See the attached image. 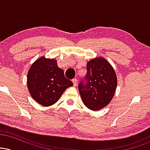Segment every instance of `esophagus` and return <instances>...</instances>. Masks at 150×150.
Segmentation results:
<instances>
[{"mask_svg":"<svg viewBox=\"0 0 150 150\" xmlns=\"http://www.w3.org/2000/svg\"><path fill=\"white\" fill-rule=\"evenodd\" d=\"M72 81H73V85H74V86H76V85H77V79H76V78H74L73 80H72Z\"/></svg>","mask_w":150,"mask_h":150,"instance_id":"1","label":"esophagus"}]
</instances>
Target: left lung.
<instances>
[{
  "instance_id": "1",
  "label": "left lung",
  "mask_w": 150,
  "mask_h": 150,
  "mask_svg": "<svg viewBox=\"0 0 150 150\" xmlns=\"http://www.w3.org/2000/svg\"><path fill=\"white\" fill-rule=\"evenodd\" d=\"M87 73L78 85L85 106L99 111L111 102L117 87L116 73L104 58L91 60L87 64Z\"/></svg>"
}]
</instances>
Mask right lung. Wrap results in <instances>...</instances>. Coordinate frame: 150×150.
I'll return each instance as SVG.
<instances>
[{
    "label": "right lung",
    "instance_id": "1",
    "mask_svg": "<svg viewBox=\"0 0 150 150\" xmlns=\"http://www.w3.org/2000/svg\"><path fill=\"white\" fill-rule=\"evenodd\" d=\"M73 85L54 59L41 57L32 65L27 74V87L31 96L44 106L57 102L65 89Z\"/></svg>",
    "mask_w": 150,
    "mask_h": 150
}]
</instances>
